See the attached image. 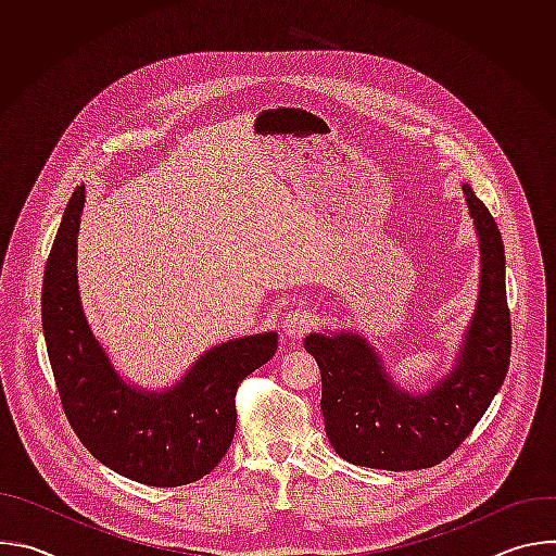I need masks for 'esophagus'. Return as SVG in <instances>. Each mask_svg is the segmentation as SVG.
<instances>
[{
  "label": "esophagus",
  "mask_w": 556,
  "mask_h": 556,
  "mask_svg": "<svg viewBox=\"0 0 556 556\" xmlns=\"http://www.w3.org/2000/svg\"><path fill=\"white\" fill-rule=\"evenodd\" d=\"M307 326H309V321L301 309H292L283 316V334L288 339H301L303 332L307 330Z\"/></svg>",
  "instance_id": "1"
}]
</instances>
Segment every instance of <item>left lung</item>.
<instances>
[{"label": "left lung", "mask_w": 556, "mask_h": 556, "mask_svg": "<svg viewBox=\"0 0 556 556\" xmlns=\"http://www.w3.org/2000/svg\"><path fill=\"white\" fill-rule=\"evenodd\" d=\"M478 228L480 294L455 367L427 393L395 387L376 350L354 332L309 334L305 350L321 369V409L334 451L382 470L431 468L480 422L510 363V309L502 232L468 185L462 187Z\"/></svg>", "instance_id": "left-lung-1"}]
</instances>
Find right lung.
Here are the masks:
<instances>
[{"mask_svg": "<svg viewBox=\"0 0 556 556\" xmlns=\"http://www.w3.org/2000/svg\"><path fill=\"white\" fill-rule=\"evenodd\" d=\"M86 187L72 193L41 292V324L63 412L84 446L123 478L147 486H185L226 455L237 422L240 382L277 352V334L215 345L172 389L140 391L112 367L84 314L76 281V237Z\"/></svg>", "mask_w": 556, "mask_h": 556, "instance_id": "1", "label": "right lung"}]
</instances>
